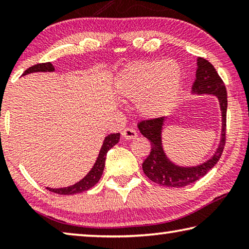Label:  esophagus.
I'll use <instances>...</instances> for the list:
<instances>
[{
	"label": "esophagus",
	"instance_id": "esophagus-1",
	"mask_svg": "<svg viewBox=\"0 0 249 249\" xmlns=\"http://www.w3.org/2000/svg\"><path fill=\"white\" fill-rule=\"evenodd\" d=\"M122 136H123L125 140H136L138 134L136 130L133 128H125L123 132H122Z\"/></svg>",
	"mask_w": 249,
	"mask_h": 249
}]
</instances>
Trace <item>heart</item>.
I'll return each mask as SVG.
<instances>
[{"mask_svg":"<svg viewBox=\"0 0 249 249\" xmlns=\"http://www.w3.org/2000/svg\"><path fill=\"white\" fill-rule=\"evenodd\" d=\"M182 87V70L175 60H142L120 71L114 82L121 99L134 101L141 115L156 117L174 107Z\"/></svg>","mask_w":249,"mask_h":249,"instance_id":"obj_1","label":"heart"}]
</instances>
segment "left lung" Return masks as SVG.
I'll return each mask as SVG.
<instances>
[{
  "label": "left lung",
  "mask_w": 249,
  "mask_h": 249,
  "mask_svg": "<svg viewBox=\"0 0 249 249\" xmlns=\"http://www.w3.org/2000/svg\"><path fill=\"white\" fill-rule=\"evenodd\" d=\"M196 81L192 86V93L215 95L222 112L221 142L212 158L196 167H180L168 159L162 148L161 132L165 116L145 120L138 123V129L147 140L150 141L151 149L148 157L142 162V170L148 178L163 187L182 188L196 182L205 176L216 165L221 158L226 138V111L227 93L225 84L216 70L204 58H197Z\"/></svg>",
  "instance_id": "obj_1"
}]
</instances>
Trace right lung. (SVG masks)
I'll list each match as a JSON object with an SVG mask.
<instances>
[{
  "label": "right lung",
  "instance_id": "right-lung-1",
  "mask_svg": "<svg viewBox=\"0 0 249 249\" xmlns=\"http://www.w3.org/2000/svg\"><path fill=\"white\" fill-rule=\"evenodd\" d=\"M52 72L54 71V68L53 64L50 62H45V64H38L31 67L27 70H25L23 75H26L28 73L33 72ZM120 133L116 134H109L107 137L104 138L103 145L101 147V150L99 153L98 158H96V161L94 166L92 167V169L88 172V175L81 179L79 182L74 183L73 185H70V187L66 188H58V189H52V188H46L48 189L49 191L53 193H57V195L61 196H70V195H75V193H81L87 190H89L92 187L99 182L101 177H102L104 166H105V159H107V153L112 148L113 146H115L120 141Z\"/></svg>",
  "mask_w": 249,
  "mask_h": 249
}]
</instances>
